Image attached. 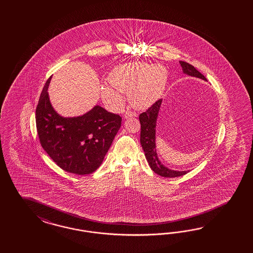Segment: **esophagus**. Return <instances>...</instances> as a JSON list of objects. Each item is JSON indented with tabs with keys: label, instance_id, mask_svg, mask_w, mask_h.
<instances>
[{
	"label": "esophagus",
	"instance_id": "1",
	"mask_svg": "<svg viewBox=\"0 0 253 253\" xmlns=\"http://www.w3.org/2000/svg\"><path fill=\"white\" fill-rule=\"evenodd\" d=\"M124 119H128V118H135V117H137V114L135 113V112H130V111H126L125 113H124Z\"/></svg>",
	"mask_w": 253,
	"mask_h": 253
}]
</instances>
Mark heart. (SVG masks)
<instances>
[{
	"label": "heart",
	"instance_id": "obj_1",
	"mask_svg": "<svg viewBox=\"0 0 253 253\" xmlns=\"http://www.w3.org/2000/svg\"><path fill=\"white\" fill-rule=\"evenodd\" d=\"M113 86L101 88L103 99L113 107H122L123 97L119 92L129 94L130 104L136 108H146L160 99L168 82V73L161 66H150L139 62L118 66L108 77ZM116 88L114 89V88Z\"/></svg>",
	"mask_w": 253,
	"mask_h": 253
}]
</instances>
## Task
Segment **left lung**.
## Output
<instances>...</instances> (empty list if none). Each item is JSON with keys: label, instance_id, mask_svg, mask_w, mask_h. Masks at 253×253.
Returning a JSON list of instances; mask_svg holds the SVG:
<instances>
[{"label": "left lung", "instance_id": "obj_1", "mask_svg": "<svg viewBox=\"0 0 253 253\" xmlns=\"http://www.w3.org/2000/svg\"><path fill=\"white\" fill-rule=\"evenodd\" d=\"M180 65L183 69V72L186 75L199 78L201 80L207 81V79L202 75L199 70L195 69L192 65L186 62L180 61ZM162 99L157 101L152 107H149L146 112H143L139 116V121L141 123V135L140 143L144 149L146 160L154 172L162 177L172 178V177L182 176L188 172V170H174L169 169L159 159L157 153L156 146V128L159 113L161 110Z\"/></svg>", "mask_w": 253, "mask_h": 253}]
</instances>
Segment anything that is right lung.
I'll return each mask as SVG.
<instances>
[{"label":"right lung","instance_id":"obj_1","mask_svg":"<svg viewBox=\"0 0 253 253\" xmlns=\"http://www.w3.org/2000/svg\"><path fill=\"white\" fill-rule=\"evenodd\" d=\"M48 79L36 108V126L42 148L64 170L79 175L99 168L122 125V117L98 105L84 115L63 117L52 106Z\"/></svg>","mask_w":253,"mask_h":253}]
</instances>
